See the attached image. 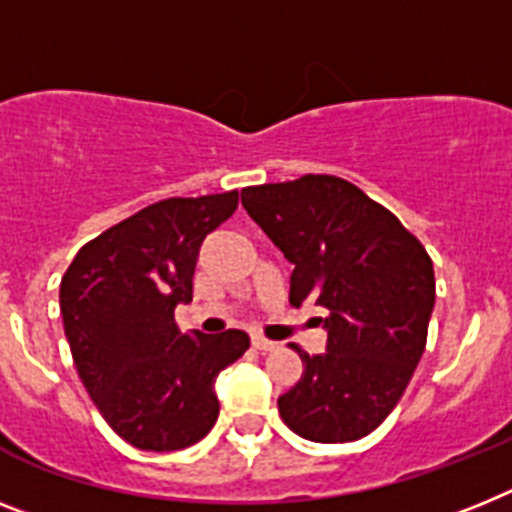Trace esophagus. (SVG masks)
<instances>
[{
	"instance_id": "esophagus-1",
	"label": "esophagus",
	"mask_w": 512,
	"mask_h": 512,
	"mask_svg": "<svg viewBox=\"0 0 512 512\" xmlns=\"http://www.w3.org/2000/svg\"><path fill=\"white\" fill-rule=\"evenodd\" d=\"M252 346H255L257 351H273V349H278L276 341H268V338H263V336H252Z\"/></svg>"
}]
</instances>
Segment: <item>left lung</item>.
Masks as SVG:
<instances>
[{
	"instance_id": "obj_1",
	"label": "left lung",
	"mask_w": 512,
	"mask_h": 512,
	"mask_svg": "<svg viewBox=\"0 0 512 512\" xmlns=\"http://www.w3.org/2000/svg\"><path fill=\"white\" fill-rule=\"evenodd\" d=\"M242 205L294 265L289 302L328 309L325 354L291 346L304 372L278 398V414L312 442L369 435L401 401L427 346V249L388 208L330 174L247 187Z\"/></svg>"
}]
</instances>
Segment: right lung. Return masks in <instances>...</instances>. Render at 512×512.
<instances>
[{
	"mask_svg": "<svg viewBox=\"0 0 512 512\" xmlns=\"http://www.w3.org/2000/svg\"><path fill=\"white\" fill-rule=\"evenodd\" d=\"M239 192L169 197L85 244L59 286L64 336L96 409L124 442L171 453L218 419V372L249 349L244 330L182 333L200 244L234 216Z\"/></svg>",
	"mask_w": 512,
	"mask_h": 512,
	"instance_id": "1",
	"label": "right lung"
}]
</instances>
